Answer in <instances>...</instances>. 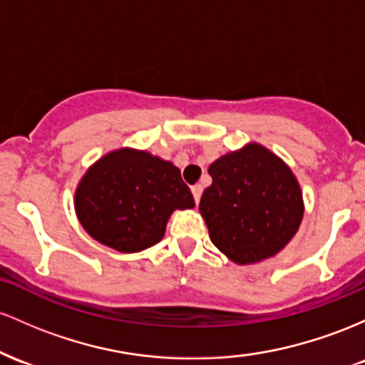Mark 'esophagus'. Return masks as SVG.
Wrapping results in <instances>:
<instances>
[{
    "instance_id": "1",
    "label": "esophagus",
    "mask_w": 365,
    "mask_h": 365,
    "mask_svg": "<svg viewBox=\"0 0 365 365\" xmlns=\"http://www.w3.org/2000/svg\"><path fill=\"white\" fill-rule=\"evenodd\" d=\"M191 193H193L195 203H198V202H200V198H202V193H203V187H202V184H195V186L191 187Z\"/></svg>"
}]
</instances>
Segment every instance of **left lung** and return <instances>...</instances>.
<instances>
[{
    "label": "left lung",
    "mask_w": 365,
    "mask_h": 365,
    "mask_svg": "<svg viewBox=\"0 0 365 365\" xmlns=\"http://www.w3.org/2000/svg\"><path fill=\"white\" fill-rule=\"evenodd\" d=\"M212 186L200 214L212 243L236 264L281 252L304 219V198L292 169L259 143L231 151L208 167Z\"/></svg>",
    "instance_id": "1"
}]
</instances>
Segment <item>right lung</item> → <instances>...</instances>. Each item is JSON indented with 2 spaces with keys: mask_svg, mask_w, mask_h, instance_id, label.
Segmentation results:
<instances>
[{
  "mask_svg": "<svg viewBox=\"0 0 365 365\" xmlns=\"http://www.w3.org/2000/svg\"><path fill=\"white\" fill-rule=\"evenodd\" d=\"M76 214L89 236L122 253L157 245L174 210L195 200L172 162L120 148L89 167L76 190Z\"/></svg>",
  "mask_w": 365,
  "mask_h": 365,
  "instance_id": "add662e5",
  "label": "right lung"
}]
</instances>
